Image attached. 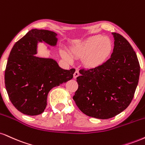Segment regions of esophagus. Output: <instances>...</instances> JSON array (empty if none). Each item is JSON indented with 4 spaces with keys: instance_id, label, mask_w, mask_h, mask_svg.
<instances>
[{
    "instance_id": "1",
    "label": "esophagus",
    "mask_w": 145,
    "mask_h": 145,
    "mask_svg": "<svg viewBox=\"0 0 145 145\" xmlns=\"http://www.w3.org/2000/svg\"><path fill=\"white\" fill-rule=\"evenodd\" d=\"M79 76H80L79 71H75V73H74V79H76V78H77Z\"/></svg>"
}]
</instances>
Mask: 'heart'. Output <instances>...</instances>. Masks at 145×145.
Returning a JSON list of instances; mask_svg holds the SVG:
<instances>
[{
  "mask_svg": "<svg viewBox=\"0 0 145 145\" xmlns=\"http://www.w3.org/2000/svg\"><path fill=\"white\" fill-rule=\"evenodd\" d=\"M113 50V43L109 38L102 35L90 36L71 47V53L77 57L83 58L88 68H97L103 65L109 59ZM62 57L71 61L72 57L65 50L61 52Z\"/></svg>",
  "mask_w": 145,
  "mask_h": 145,
  "instance_id": "b5f03b06",
  "label": "heart"
}]
</instances>
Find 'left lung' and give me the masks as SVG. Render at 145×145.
Masks as SVG:
<instances>
[{"instance_id": "obj_1", "label": "left lung", "mask_w": 145, "mask_h": 145, "mask_svg": "<svg viewBox=\"0 0 145 145\" xmlns=\"http://www.w3.org/2000/svg\"><path fill=\"white\" fill-rule=\"evenodd\" d=\"M112 35L114 48L111 57L99 67L80 69L78 88L73 97L82 112L97 119L113 118L128 107L140 76L133 48L121 35Z\"/></svg>"}]
</instances>
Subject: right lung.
<instances>
[{"label":"right lung","instance_id":"obj_1","mask_svg":"<svg viewBox=\"0 0 145 145\" xmlns=\"http://www.w3.org/2000/svg\"><path fill=\"white\" fill-rule=\"evenodd\" d=\"M57 41L55 32L32 29L12 48L5 69V86L12 104L24 114L42 113L50 90L72 79L75 69H62L55 59L36 55L38 43L56 47Z\"/></svg>","mask_w":145,"mask_h":145}]
</instances>
